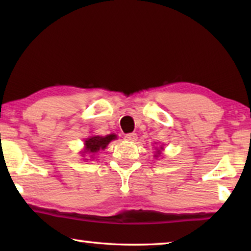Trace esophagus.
Returning <instances> with one entry per match:
<instances>
[{
	"instance_id": "obj_1",
	"label": "esophagus",
	"mask_w": 251,
	"mask_h": 251,
	"mask_svg": "<svg viewBox=\"0 0 251 251\" xmlns=\"http://www.w3.org/2000/svg\"><path fill=\"white\" fill-rule=\"evenodd\" d=\"M137 134L136 133H129V134H126L125 135V139L126 141H129V142H135L137 141Z\"/></svg>"
}]
</instances>
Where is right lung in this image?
<instances>
[{
  "label": "right lung",
  "mask_w": 251,
  "mask_h": 251,
  "mask_svg": "<svg viewBox=\"0 0 251 251\" xmlns=\"http://www.w3.org/2000/svg\"><path fill=\"white\" fill-rule=\"evenodd\" d=\"M116 138V135H107L105 137H100V136H93L91 138H87L85 141V152L88 155L94 154L100 150H104V148L108 145L110 141Z\"/></svg>",
  "instance_id": "obj_1"
}]
</instances>
